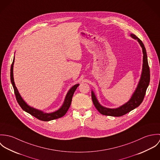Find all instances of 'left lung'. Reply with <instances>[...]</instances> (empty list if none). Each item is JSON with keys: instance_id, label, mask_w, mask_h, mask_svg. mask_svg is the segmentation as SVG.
<instances>
[{"instance_id": "1", "label": "left lung", "mask_w": 160, "mask_h": 160, "mask_svg": "<svg viewBox=\"0 0 160 160\" xmlns=\"http://www.w3.org/2000/svg\"><path fill=\"white\" fill-rule=\"evenodd\" d=\"M131 36L133 39L137 40V41L138 42V43L140 44V45L142 48V52L143 55V65H142V71L140 81L138 82L136 91L133 93L130 100L125 104L116 108H106L102 106L99 103L98 100L97 99V97L94 92L93 91H92V99L93 105L97 108V110L103 115L118 117V116H121L124 114H126L130 112L131 111H132V110L135 109L136 108L138 107L142 102L146 93L147 89L149 85L150 74V68L148 63L146 49L142 41L140 39H138L136 35L133 34H131Z\"/></svg>"}]
</instances>
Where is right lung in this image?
I'll list each match as a JSON object with an SVG mask.
<instances>
[{
    "label": "right lung",
    "instance_id": "right-lung-1",
    "mask_svg": "<svg viewBox=\"0 0 160 160\" xmlns=\"http://www.w3.org/2000/svg\"><path fill=\"white\" fill-rule=\"evenodd\" d=\"M14 60H15V58H13V62H12V64L11 66V69H10V80H11V82H12V84L13 89H14L17 100L23 110L25 111L26 112L31 114L32 116H34L37 119L41 120V121H48L53 120L55 119H58V118H60L63 116L65 114H66L67 111L68 110L70 105H71L73 94L79 84H77L74 85L69 90V91L68 92V93L65 97L63 104L60 109H58L56 112L50 113H44L43 112H42L41 110H39L38 109L34 108L29 106L24 101L22 96L19 93V92L18 91L17 87L15 86L14 79H13V71Z\"/></svg>",
    "mask_w": 160,
    "mask_h": 160
}]
</instances>
